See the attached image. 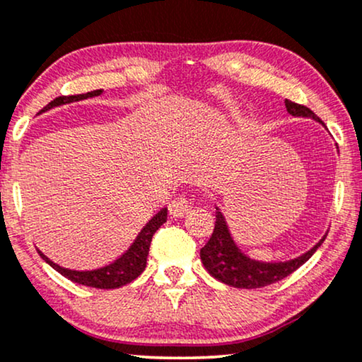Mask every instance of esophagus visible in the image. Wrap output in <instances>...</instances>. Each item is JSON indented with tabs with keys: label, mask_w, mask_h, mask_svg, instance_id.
<instances>
[{
	"label": "esophagus",
	"mask_w": 362,
	"mask_h": 362,
	"mask_svg": "<svg viewBox=\"0 0 362 362\" xmlns=\"http://www.w3.org/2000/svg\"><path fill=\"white\" fill-rule=\"evenodd\" d=\"M190 200L187 199L185 195L175 197L170 202V205H168V212H170L172 217H184V215L190 212Z\"/></svg>",
	"instance_id": "34e87169"
}]
</instances>
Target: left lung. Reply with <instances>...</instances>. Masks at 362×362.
Masks as SVG:
<instances>
[{
    "mask_svg": "<svg viewBox=\"0 0 362 362\" xmlns=\"http://www.w3.org/2000/svg\"><path fill=\"white\" fill-rule=\"evenodd\" d=\"M286 108L292 117L313 118V120L322 123L321 118L304 105L286 100ZM215 210H217V214H215L214 234L207 244L200 249V259H202L204 267L207 269L210 276L227 284V286L237 287V289H259V287L271 286L274 282L282 281L284 277H287L289 274L297 271L300 265L308 262L327 235H324L313 249L299 255V257L284 260V262H264V260L252 259L245 252H242L232 239L221 209L215 207Z\"/></svg>",
    "mask_w": 362,
    "mask_h": 362,
    "instance_id": "left-lung-1",
    "label": "left lung"
}]
</instances>
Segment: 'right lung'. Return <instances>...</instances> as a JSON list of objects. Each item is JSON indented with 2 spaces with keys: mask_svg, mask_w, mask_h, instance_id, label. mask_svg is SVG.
<instances>
[{
  "mask_svg": "<svg viewBox=\"0 0 362 362\" xmlns=\"http://www.w3.org/2000/svg\"><path fill=\"white\" fill-rule=\"evenodd\" d=\"M103 90H95L88 91L83 95H73V97H58L53 102H49L47 107L43 108V112L52 110L59 105H66L73 102H80V100H86L91 97H98L102 95ZM167 222V209H162L158 214H155L152 218L147 222V226L140 230V234L136 235L134 244L128 247L127 252H123L115 262L105 265V267L95 269V271H73V269H65L62 265L54 264L53 260H49L41 250H38L40 257L45 262L52 265L54 271L62 274L63 277L70 279L71 282L81 284V286L88 287H97V289H117V287L127 286L132 281H135L141 272L147 267V257H148V249L150 242L155 232L158 230L160 226Z\"/></svg>",
  "mask_w": 362,
  "mask_h": 362,
  "instance_id": "right-lung-1",
  "label": "right lung"
}]
</instances>
